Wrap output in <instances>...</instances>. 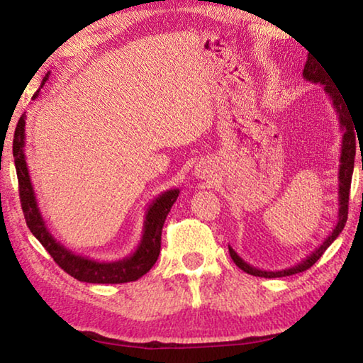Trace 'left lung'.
Here are the masks:
<instances>
[{"instance_id": "obj_1", "label": "left lung", "mask_w": 363, "mask_h": 363, "mask_svg": "<svg viewBox=\"0 0 363 363\" xmlns=\"http://www.w3.org/2000/svg\"><path fill=\"white\" fill-rule=\"evenodd\" d=\"M303 77L311 83H320L323 84L325 93L330 96V101L333 104V108L337 115V120H340V128L342 134V143H341V157H340V169H337V201H340V210H337V220L335 229L331 230L330 235L325 238L320 247L315 248L309 256H306L303 261L298 262L296 266L281 269V270H262L250 266L247 261H243L240 256L237 255V251L233 250L229 245V253L232 261L237 264V267H240L243 272L250 275H256V277H264V279H277V277H286V275L299 274L304 272L309 267L314 266V264L320 259V256L325 253L331 243H333L337 235L342 232L344 225H346L347 220V205H349V192H351V181H352V173H354V158H355V133L352 118L347 112L346 101L342 99L340 94V89H336L335 84L328 83L327 75H325L322 69H318L314 59L307 60L303 70ZM359 138V134H357ZM363 169V167H362Z\"/></svg>"}]
</instances>
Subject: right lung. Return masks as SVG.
Segmentation results:
<instances>
[{
  "label": "right lung",
  "instance_id": "1",
  "mask_svg": "<svg viewBox=\"0 0 363 363\" xmlns=\"http://www.w3.org/2000/svg\"><path fill=\"white\" fill-rule=\"evenodd\" d=\"M48 78L49 73H46V77L43 78L40 88L45 86ZM38 94L40 89L33 94L32 99L35 101ZM26 118L27 116L23 113L19 123H17L14 143H12V153H14L17 179H19L22 211L30 232L38 238V242L52 256V259L59 264V267H62L67 274L79 281H86V284H126V281H134L143 277L158 259L164 219H167L176 199L179 196V189H169L167 192H162L147 208L143 237H140V242L133 255L112 262H101L75 255L52 237V233L46 227L45 219L41 216L32 181H30L26 153H23V147H26Z\"/></svg>",
  "mask_w": 363,
  "mask_h": 363
}]
</instances>
